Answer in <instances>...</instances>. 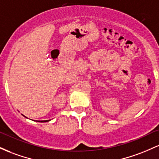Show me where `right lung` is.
Masks as SVG:
<instances>
[{"label": "right lung", "mask_w": 159, "mask_h": 159, "mask_svg": "<svg viewBox=\"0 0 159 159\" xmlns=\"http://www.w3.org/2000/svg\"><path fill=\"white\" fill-rule=\"evenodd\" d=\"M49 120H47V121H41V122H47V121H48Z\"/></svg>", "instance_id": "right-lung-1"}]
</instances>
